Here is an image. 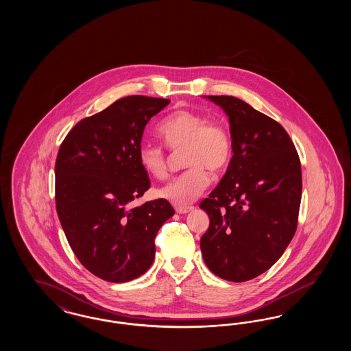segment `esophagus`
Wrapping results in <instances>:
<instances>
[{"instance_id":"1","label":"esophagus","mask_w":351,"mask_h":351,"mask_svg":"<svg viewBox=\"0 0 351 351\" xmlns=\"http://www.w3.org/2000/svg\"><path fill=\"white\" fill-rule=\"evenodd\" d=\"M192 209H193V206H176V208H175L176 213H179V215H185V213L191 212Z\"/></svg>"}]
</instances>
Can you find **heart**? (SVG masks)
<instances>
[{"mask_svg":"<svg viewBox=\"0 0 351 351\" xmlns=\"http://www.w3.org/2000/svg\"><path fill=\"white\" fill-rule=\"evenodd\" d=\"M158 135L168 150L183 151V166L188 167L156 189L159 197L176 206H186L196 200L210 182L208 171L222 172L233 155V141L228 128L195 110L173 112L160 122ZM138 159L152 178L162 179L167 175V152L162 146L143 143Z\"/></svg>","mask_w":351,"mask_h":351,"instance_id":"heart-1","label":"heart"}]
</instances>
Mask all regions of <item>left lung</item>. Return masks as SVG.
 Returning <instances> with one entry per match:
<instances>
[{
    "label": "left lung",
    "mask_w": 351,
    "mask_h": 351,
    "mask_svg": "<svg viewBox=\"0 0 351 351\" xmlns=\"http://www.w3.org/2000/svg\"><path fill=\"white\" fill-rule=\"evenodd\" d=\"M229 117L233 156L215 191L201 201L209 228L204 262L229 282L267 271L293 238L300 209L299 154L283 126L233 96H208Z\"/></svg>",
    "instance_id": "obj_1"
}]
</instances>
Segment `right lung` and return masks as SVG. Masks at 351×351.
Segmentation results:
<instances>
[{"mask_svg":"<svg viewBox=\"0 0 351 351\" xmlns=\"http://www.w3.org/2000/svg\"><path fill=\"white\" fill-rule=\"evenodd\" d=\"M169 100L128 96L77 122L55 163V202L77 259L102 280L125 283L150 268L155 237L175 215L165 199L133 206L150 188L138 151L151 117Z\"/></svg>","mask_w":351,"mask_h":351,"instance_id":"add662e5","label":"right lung"}]
</instances>
